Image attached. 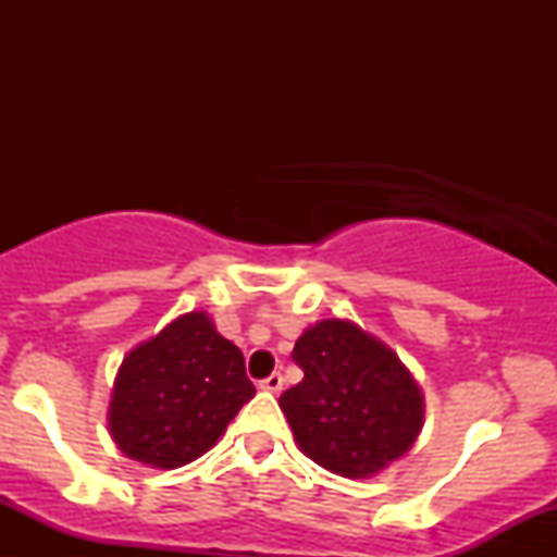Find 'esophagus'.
Segmentation results:
<instances>
[{
	"label": "esophagus",
	"instance_id": "obj_1",
	"mask_svg": "<svg viewBox=\"0 0 557 557\" xmlns=\"http://www.w3.org/2000/svg\"><path fill=\"white\" fill-rule=\"evenodd\" d=\"M259 385H261V389H267V393H280V389H283V374L274 372L267 376V380H261Z\"/></svg>",
	"mask_w": 557,
	"mask_h": 557
}]
</instances>
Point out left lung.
<instances>
[{
    "label": "left lung",
    "instance_id": "left-lung-1",
    "mask_svg": "<svg viewBox=\"0 0 557 557\" xmlns=\"http://www.w3.org/2000/svg\"><path fill=\"white\" fill-rule=\"evenodd\" d=\"M304 380L280 395L300 450L348 479L372 476L411 450L421 393L393 350L341 319L306 330L293 348Z\"/></svg>",
    "mask_w": 557,
    "mask_h": 557
}]
</instances>
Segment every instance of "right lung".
Masks as SVG:
<instances>
[{"label": "right lung", "mask_w": 557, "mask_h": 557, "mask_svg": "<svg viewBox=\"0 0 557 557\" xmlns=\"http://www.w3.org/2000/svg\"><path fill=\"white\" fill-rule=\"evenodd\" d=\"M253 395L238 345L190 311L125 356L110 432L133 461L177 469L203 456Z\"/></svg>", "instance_id": "obj_1"}]
</instances>
